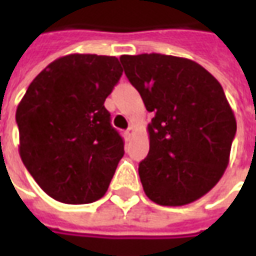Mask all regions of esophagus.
Returning a JSON list of instances; mask_svg holds the SVG:
<instances>
[{"instance_id": "34e87169", "label": "esophagus", "mask_w": 256, "mask_h": 256, "mask_svg": "<svg viewBox=\"0 0 256 256\" xmlns=\"http://www.w3.org/2000/svg\"><path fill=\"white\" fill-rule=\"evenodd\" d=\"M133 134H134V128L133 126H130V128L126 130V136H128V137H132Z\"/></svg>"}]
</instances>
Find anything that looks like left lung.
Masks as SVG:
<instances>
[{"label": "left lung", "mask_w": 256, "mask_h": 256, "mask_svg": "<svg viewBox=\"0 0 256 256\" xmlns=\"http://www.w3.org/2000/svg\"><path fill=\"white\" fill-rule=\"evenodd\" d=\"M124 74L155 116L150 152L140 163L145 194L160 206H185L224 176L236 118L220 84L193 60L160 53L120 56Z\"/></svg>", "instance_id": "1"}]
</instances>
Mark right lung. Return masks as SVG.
I'll return each instance as SVG.
<instances>
[{
	"label": "right lung",
	"instance_id": "add662e5",
	"mask_svg": "<svg viewBox=\"0 0 256 256\" xmlns=\"http://www.w3.org/2000/svg\"><path fill=\"white\" fill-rule=\"evenodd\" d=\"M122 72L114 56L67 54L42 70L19 102L20 158L54 200L88 204L106 194L124 148L104 101Z\"/></svg>",
	"mask_w": 256,
	"mask_h": 256
}]
</instances>
